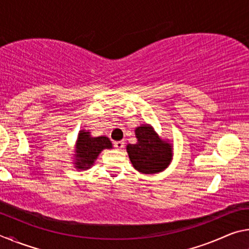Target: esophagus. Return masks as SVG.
Returning <instances> with one entry per match:
<instances>
[{
  "label": "esophagus",
  "instance_id": "1",
  "mask_svg": "<svg viewBox=\"0 0 249 249\" xmlns=\"http://www.w3.org/2000/svg\"><path fill=\"white\" fill-rule=\"evenodd\" d=\"M114 147L116 149H122L124 147V142L120 141V142H114Z\"/></svg>",
  "mask_w": 249,
  "mask_h": 249
}]
</instances>
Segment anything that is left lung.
I'll return each mask as SVG.
<instances>
[{
    "instance_id": "8db88e82",
    "label": "left lung",
    "mask_w": 249,
    "mask_h": 249,
    "mask_svg": "<svg viewBox=\"0 0 249 249\" xmlns=\"http://www.w3.org/2000/svg\"><path fill=\"white\" fill-rule=\"evenodd\" d=\"M137 142L126 146L133 167L142 174H158L169 166L172 145L162 141L150 125H141L135 129Z\"/></svg>"
}]
</instances>
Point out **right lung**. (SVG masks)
<instances>
[{
	"label": "right lung",
	"mask_w": 249,
	"mask_h": 249,
	"mask_svg": "<svg viewBox=\"0 0 249 249\" xmlns=\"http://www.w3.org/2000/svg\"><path fill=\"white\" fill-rule=\"evenodd\" d=\"M105 148H112V142L107 136L93 137L90 132L82 129L78 135L75 144L74 167L86 170L93 165L101 151Z\"/></svg>",
	"instance_id": "obj_1"
}]
</instances>
